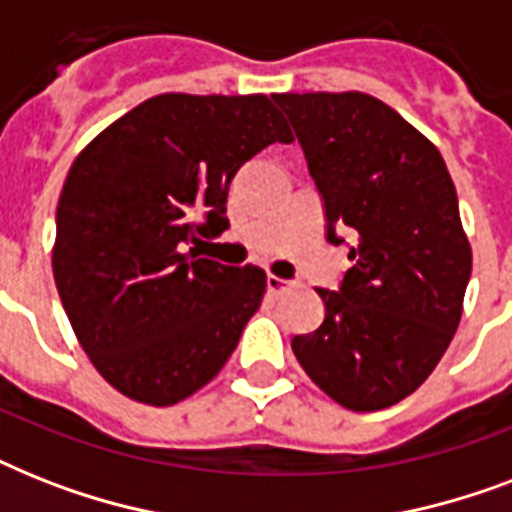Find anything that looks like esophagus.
Listing matches in <instances>:
<instances>
[{"instance_id":"esophagus-1","label":"esophagus","mask_w":512,"mask_h":512,"mask_svg":"<svg viewBox=\"0 0 512 512\" xmlns=\"http://www.w3.org/2000/svg\"><path fill=\"white\" fill-rule=\"evenodd\" d=\"M289 289H292V281L279 279V276H273V273L268 276V292H271V295H284Z\"/></svg>"}]
</instances>
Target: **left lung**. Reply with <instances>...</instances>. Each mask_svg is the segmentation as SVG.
<instances>
[{
    "instance_id": "1",
    "label": "left lung",
    "mask_w": 512,
    "mask_h": 512,
    "mask_svg": "<svg viewBox=\"0 0 512 512\" xmlns=\"http://www.w3.org/2000/svg\"><path fill=\"white\" fill-rule=\"evenodd\" d=\"M327 209V239L356 244L327 316L292 340L305 374L350 412L404 401L428 380L462 319L473 252L438 148L364 92L273 95Z\"/></svg>"
}]
</instances>
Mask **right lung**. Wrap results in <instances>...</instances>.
I'll list each match as a JSON object with an SVG mask.
<instances>
[{"label":"right lung","mask_w":512,"mask_h":512,"mask_svg":"<svg viewBox=\"0 0 512 512\" xmlns=\"http://www.w3.org/2000/svg\"><path fill=\"white\" fill-rule=\"evenodd\" d=\"M292 132L268 95L167 92L140 103L68 170L52 276L74 335L122 396L172 406L201 390L263 303L265 271L183 252L228 228V185Z\"/></svg>","instance_id":"add662e5"}]
</instances>
